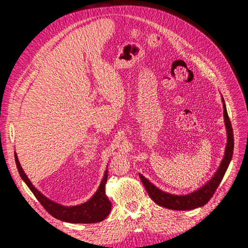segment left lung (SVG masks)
I'll return each instance as SVG.
<instances>
[{
  "instance_id": "8db88e82",
  "label": "left lung",
  "mask_w": 248,
  "mask_h": 248,
  "mask_svg": "<svg viewBox=\"0 0 248 248\" xmlns=\"http://www.w3.org/2000/svg\"><path fill=\"white\" fill-rule=\"evenodd\" d=\"M221 100L223 103V118L224 125H226L227 129L228 142L226 146V151H224V156L218 170L215 171L214 176L210 179L205 185H202L201 188H199L196 191L185 194V196H177V194H171L166 191H162L159 188H157L154 184L150 182L147 178H145L141 174H139L141 182L144 184L145 188L149 194V197L151 198L157 205L170 210L185 211V210H192L199 207H202L213 197L214 192L220 184L221 180L228 170V167L232 156V150H234V134H232V124L228 116L226 103H224L223 98H221Z\"/></svg>"
}]
</instances>
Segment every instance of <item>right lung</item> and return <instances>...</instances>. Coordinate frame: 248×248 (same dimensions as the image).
Returning a JSON list of instances; mask_svg holds the SVG:
<instances>
[{
	"instance_id": "right-lung-1",
	"label": "right lung",
	"mask_w": 248,
	"mask_h": 248,
	"mask_svg": "<svg viewBox=\"0 0 248 248\" xmlns=\"http://www.w3.org/2000/svg\"><path fill=\"white\" fill-rule=\"evenodd\" d=\"M14 157H16V163L21 179L24 180L25 183L28 185L29 188L31 189L36 199L39 201V202L44 207V209H46L51 216H54L55 218L71 223H93L102 221L103 219H106L108 215L109 214L111 204L106 194L108 170L104 171V176L102 178V181L98 187V189H97V191L94 193V196L91 199L84 202V204L66 207L47 199L46 197H44L38 189L35 188V186L32 184L31 181H30V179L25 174L24 170H22L16 153L14 154Z\"/></svg>"
}]
</instances>
